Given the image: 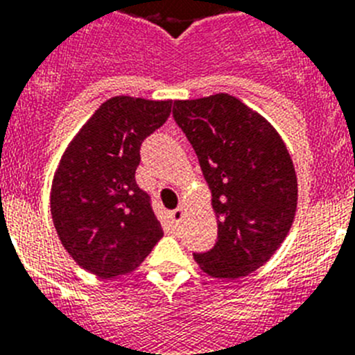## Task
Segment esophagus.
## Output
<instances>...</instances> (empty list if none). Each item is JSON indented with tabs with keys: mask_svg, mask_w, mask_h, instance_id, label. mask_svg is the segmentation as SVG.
<instances>
[{
	"mask_svg": "<svg viewBox=\"0 0 355 355\" xmlns=\"http://www.w3.org/2000/svg\"><path fill=\"white\" fill-rule=\"evenodd\" d=\"M184 215H187V209H184V206H180V208H175L174 211H172V220H174L175 224H181Z\"/></svg>",
	"mask_w": 355,
	"mask_h": 355,
	"instance_id": "esophagus-1",
	"label": "esophagus"
}]
</instances>
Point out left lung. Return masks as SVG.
<instances>
[{
  "instance_id": "obj_1",
  "label": "left lung",
  "mask_w": 355,
  "mask_h": 355,
  "mask_svg": "<svg viewBox=\"0 0 355 355\" xmlns=\"http://www.w3.org/2000/svg\"><path fill=\"white\" fill-rule=\"evenodd\" d=\"M172 114L196 149L218 225L215 247L193 258L211 277H243L274 256L293 224L290 153L270 122L229 94L174 101Z\"/></svg>"
}]
</instances>
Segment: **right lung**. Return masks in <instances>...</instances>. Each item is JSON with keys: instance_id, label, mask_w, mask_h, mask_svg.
<instances>
[{"instance_id": "obj_1", "label": "right lung", "mask_w": 355, "mask_h": 355, "mask_svg": "<svg viewBox=\"0 0 355 355\" xmlns=\"http://www.w3.org/2000/svg\"><path fill=\"white\" fill-rule=\"evenodd\" d=\"M171 108V99L110 97L62 155L51 184L53 224L69 256L99 277L139 268L163 236L135 171L140 146Z\"/></svg>"}]
</instances>
